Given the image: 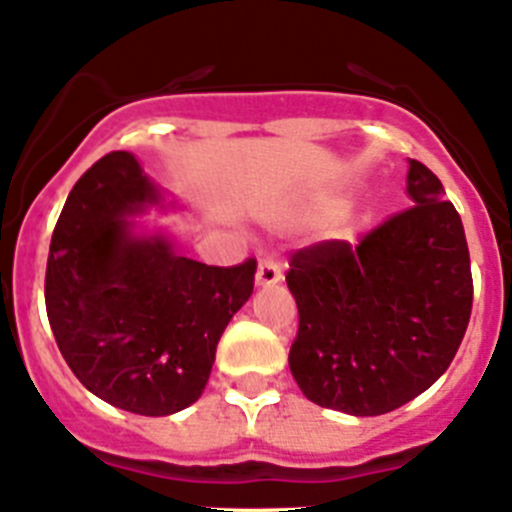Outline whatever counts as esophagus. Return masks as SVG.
Listing matches in <instances>:
<instances>
[{"label": "esophagus", "instance_id": "esophagus-1", "mask_svg": "<svg viewBox=\"0 0 512 512\" xmlns=\"http://www.w3.org/2000/svg\"><path fill=\"white\" fill-rule=\"evenodd\" d=\"M280 280H283V272H280L278 262L272 260V257H262V260L257 262V288H270V285H278Z\"/></svg>", "mask_w": 512, "mask_h": 512}]
</instances>
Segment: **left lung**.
<instances>
[{
  "mask_svg": "<svg viewBox=\"0 0 512 512\" xmlns=\"http://www.w3.org/2000/svg\"><path fill=\"white\" fill-rule=\"evenodd\" d=\"M414 207L351 247L298 250L285 275L298 303L290 371L313 404L379 417L427 391L465 338L472 272L465 227L432 171L409 159Z\"/></svg>",
  "mask_w": 512,
  "mask_h": 512,
  "instance_id": "1",
  "label": "left lung"
}]
</instances>
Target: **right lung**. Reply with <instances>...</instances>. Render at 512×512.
Wrapping results in <instances>:
<instances>
[{
  "mask_svg": "<svg viewBox=\"0 0 512 512\" xmlns=\"http://www.w3.org/2000/svg\"><path fill=\"white\" fill-rule=\"evenodd\" d=\"M164 207L136 156L113 151L70 191L47 257L45 305L57 348L80 384L113 407L166 417L202 396L257 262L214 267L176 255L128 217Z\"/></svg>",
  "mask_w": 512,
  "mask_h": 512,
  "instance_id": "right-lung-1",
  "label": "right lung"
}]
</instances>
